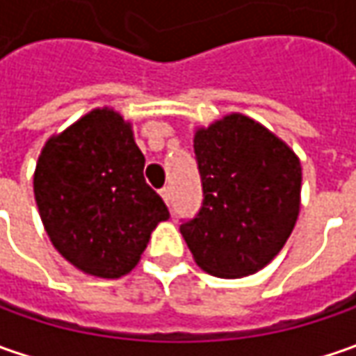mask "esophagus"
<instances>
[{
  "instance_id": "obj_1",
  "label": "esophagus",
  "mask_w": 356,
  "mask_h": 356,
  "mask_svg": "<svg viewBox=\"0 0 356 356\" xmlns=\"http://www.w3.org/2000/svg\"><path fill=\"white\" fill-rule=\"evenodd\" d=\"M160 196H162V200H164V202H166V204H168V206H170L172 190H170V188H168V186H166V188H162V190H160Z\"/></svg>"
}]
</instances>
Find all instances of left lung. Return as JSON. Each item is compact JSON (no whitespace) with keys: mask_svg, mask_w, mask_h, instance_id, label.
Listing matches in <instances>:
<instances>
[{"mask_svg":"<svg viewBox=\"0 0 356 356\" xmlns=\"http://www.w3.org/2000/svg\"><path fill=\"white\" fill-rule=\"evenodd\" d=\"M204 202L180 226L204 271L245 277L266 267L293 232L301 162L253 118L232 113L194 134Z\"/></svg>","mask_w":356,"mask_h":356,"instance_id":"left-lung-1","label":"left lung"}]
</instances>
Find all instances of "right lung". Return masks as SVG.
Instances as JSON below:
<instances>
[{
  "mask_svg": "<svg viewBox=\"0 0 356 356\" xmlns=\"http://www.w3.org/2000/svg\"><path fill=\"white\" fill-rule=\"evenodd\" d=\"M143 170L132 127L113 108H95L49 138L35 166V202L69 264L104 280L134 269L152 229L170 218Z\"/></svg>",
  "mask_w": 356,
  "mask_h": 356,
  "instance_id": "1",
  "label": "right lung"
}]
</instances>
